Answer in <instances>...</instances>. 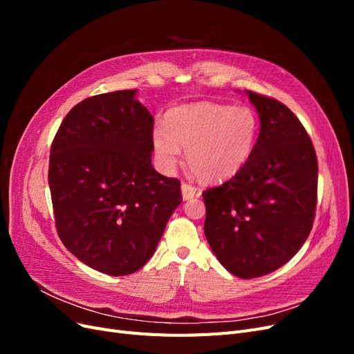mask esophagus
<instances>
[{"instance_id":"1","label":"esophagus","mask_w":354,"mask_h":354,"mask_svg":"<svg viewBox=\"0 0 354 354\" xmlns=\"http://www.w3.org/2000/svg\"><path fill=\"white\" fill-rule=\"evenodd\" d=\"M181 194H183V199L187 201V199H192L195 196H199V190L189 183H183L181 185Z\"/></svg>"}]
</instances>
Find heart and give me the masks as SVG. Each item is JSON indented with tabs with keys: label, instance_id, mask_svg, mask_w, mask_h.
Listing matches in <instances>:
<instances>
[{
	"label": "heart",
	"instance_id": "heart-1",
	"mask_svg": "<svg viewBox=\"0 0 354 354\" xmlns=\"http://www.w3.org/2000/svg\"><path fill=\"white\" fill-rule=\"evenodd\" d=\"M257 130V116L245 106L195 103L171 109L165 128L152 136L155 158L160 168L174 169L180 147L186 149L187 165L205 181L230 178L250 159Z\"/></svg>",
	"mask_w": 354,
	"mask_h": 354
}]
</instances>
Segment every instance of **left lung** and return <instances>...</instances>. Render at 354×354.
<instances>
[{
	"label": "left lung",
	"instance_id": "left-lung-1",
	"mask_svg": "<svg viewBox=\"0 0 354 354\" xmlns=\"http://www.w3.org/2000/svg\"><path fill=\"white\" fill-rule=\"evenodd\" d=\"M261 130L246 164L203 192L207 241L218 261L254 279L288 263L313 227L317 158L292 111L269 95L246 91Z\"/></svg>",
	"mask_w": 354,
	"mask_h": 354
}]
</instances>
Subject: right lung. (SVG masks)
Instances as JSON below:
<instances>
[{"label":"right lung","instance_id":"add662e5","mask_svg":"<svg viewBox=\"0 0 354 354\" xmlns=\"http://www.w3.org/2000/svg\"><path fill=\"white\" fill-rule=\"evenodd\" d=\"M134 95L121 90L75 104L50 149L59 238L80 261L111 276L151 260L183 201L180 180L152 167L153 116Z\"/></svg>","mask_w":354,"mask_h":354}]
</instances>
